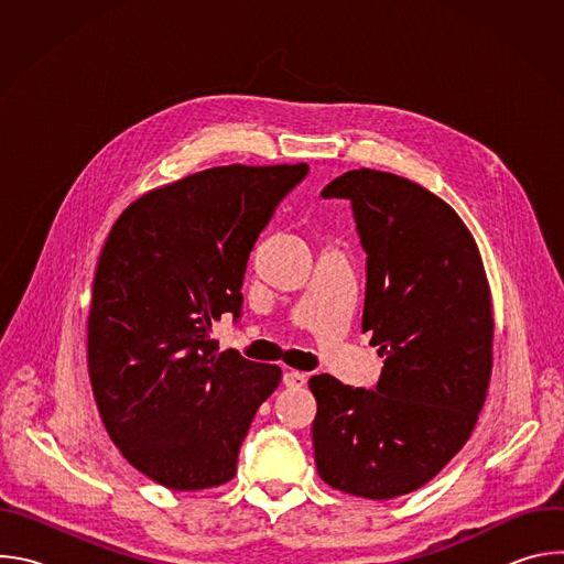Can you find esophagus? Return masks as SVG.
Segmentation results:
<instances>
[{
  "mask_svg": "<svg viewBox=\"0 0 564 564\" xmlns=\"http://www.w3.org/2000/svg\"><path fill=\"white\" fill-rule=\"evenodd\" d=\"M283 383L288 388H301L305 383V375L296 372V370H288V372H283Z\"/></svg>",
  "mask_w": 564,
  "mask_h": 564,
  "instance_id": "1",
  "label": "esophagus"
}]
</instances>
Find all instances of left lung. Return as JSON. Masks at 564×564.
Segmentation results:
<instances>
[{
    "mask_svg": "<svg viewBox=\"0 0 564 564\" xmlns=\"http://www.w3.org/2000/svg\"><path fill=\"white\" fill-rule=\"evenodd\" d=\"M346 198L366 252L361 330L379 346L372 390L314 375V462L333 489L390 500L424 487L466 444L491 377V292L462 218L422 185L352 170Z\"/></svg>",
    "mask_w": 564,
    "mask_h": 564,
    "instance_id": "obj_1",
    "label": "left lung"
}]
</instances>
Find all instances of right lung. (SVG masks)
<instances>
[{"instance_id":"obj_1","label":"right lung","mask_w":564,"mask_h":564,"mask_svg":"<svg viewBox=\"0 0 564 564\" xmlns=\"http://www.w3.org/2000/svg\"><path fill=\"white\" fill-rule=\"evenodd\" d=\"M307 165L214 167L144 194L113 225L94 281L89 375L122 455L174 491L225 485L281 368L218 352L243 314L250 252Z\"/></svg>"}]
</instances>
